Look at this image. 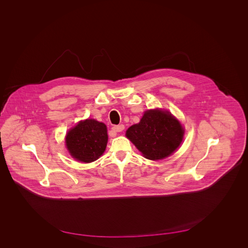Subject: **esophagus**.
I'll return each mask as SVG.
<instances>
[{
  "mask_svg": "<svg viewBox=\"0 0 248 248\" xmlns=\"http://www.w3.org/2000/svg\"><path fill=\"white\" fill-rule=\"evenodd\" d=\"M112 130H113L114 133H120V132H123V131L124 130V124L115 125V126H113V127L112 128Z\"/></svg>",
  "mask_w": 248,
  "mask_h": 248,
  "instance_id": "esophagus-1",
  "label": "esophagus"
}]
</instances>
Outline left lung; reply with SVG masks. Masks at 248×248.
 I'll list each match as a JSON object with an SVG mask.
<instances>
[{
	"label": "left lung",
	"mask_w": 248,
	"mask_h": 248,
	"mask_svg": "<svg viewBox=\"0 0 248 248\" xmlns=\"http://www.w3.org/2000/svg\"><path fill=\"white\" fill-rule=\"evenodd\" d=\"M126 136L144 157L160 160L180 145L184 129L171 113L150 110L144 113L139 124L128 128Z\"/></svg>",
	"instance_id": "8db88e82"
}]
</instances>
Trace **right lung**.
Instances as JSON below:
<instances>
[{
  "instance_id": "obj_1",
  "label": "right lung",
  "mask_w": 248,
  "mask_h": 248,
  "mask_svg": "<svg viewBox=\"0 0 248 248\" xmlns=\"http://www.w3.org/2000/svg\"><path fill=\"white\" fill-rule=\"evenodd\" d=\"M65 141L73 157L84 163L93 162L105 152L108 141L106 125L93 119L80 122L68 132Z\"/></svg>"
}]
</instances>
